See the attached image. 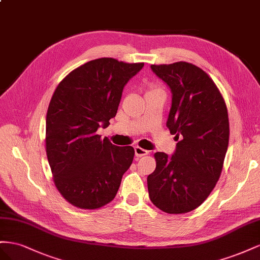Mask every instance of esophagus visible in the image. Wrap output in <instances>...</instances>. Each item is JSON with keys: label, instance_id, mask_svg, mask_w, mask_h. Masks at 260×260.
Wrapping results in <instances>:
<instances>
[{"label": "esophagus", "instance_id": "34e87169", "mask_svg": "<svg viewBox=\"0 0 260 260\" xmlns=\"http://www.w3.org/2000/svg\"><path fill=\"white\" fill-rule=\"evenodd\" d=\"M148 153H149V151H147L145 149H143V148L140 147H135V155L137 158H140V157H144V155H147Z\"/></svg>", "mask_w": 260, "mask_h": 260}]
</instances>
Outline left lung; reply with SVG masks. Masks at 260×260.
I'll use <instances>...</instances> for the list:
<instances>
[{"mask_svg":"<svg viewBox=\"0 0 260 260\" xmlns=\"http://www.w3.org/2000/svg\"><path fill=\"white\" fill-rule=\"evenodd\" d=\"M172 93L167 126L175 139L172 155L155 152L157 167L148 175L152 204L167 213L196 209L219 180L229 145V116L212 79L186 62L151 65Z\"/></svg>","mask_w":260,"mask_h":260,"instance_id":"8db88e82","label":"left lung"}]
</instances>
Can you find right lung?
I'll return each mask as SVG.
<instances>
[{
    "instance_id": "right-lung-1",
    "label": "right lung",
    "mask_w": 260,
    "mask_h": 260,
    "mask_svg": "<svg viewBox=\"0 0 260 260\" xmlns=\"http://www.w3.org/2000/svg\"><path fill=\"white\" fill-rule=\"evenodd\" d=\"M144 68L112 57L97 58L71 72L50 101L46 146L55 186L81 209H97L113 200L134 148L118 147L95 134L116 115L123 89Z\"/></svg>"
}]
</instances>
